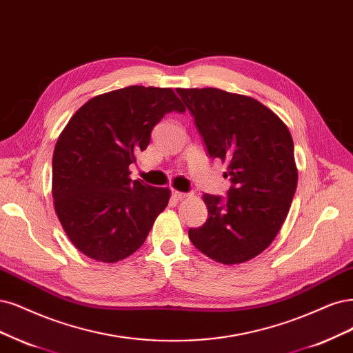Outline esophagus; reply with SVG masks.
Segmentation results:
<instances>
[{"mask_svg": "<svg viewBox=\"0 0 353 353\" xmlns=\"http://www.w3.org/2000/svg\"><path fill=\"white\" fill-rule=\"evenodd\" d=\"M172 197L175 199V200H184V199H187L188 197V192H182V191H176V190H172Z\"/></svg>", "mask_w": 353, "mask_h": 353, "instance_id": "esophagus-1", "label": "esophagus"}]
</instances>
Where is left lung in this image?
I'll return each instance as SVG.
<instances>
[{"mask_svg":"<svg viewBox=\"0 0 353 353\" xmlns=\"http://www.w3.org/2000/svg\"><path fill=\"white\" fill-rule=\"evenodd\" d=\"M210 157L228 162V196L204 194L208 221L190 228L197 250L222 264L263 252L288 216L298 184L292 136L269 108L221 89H176Z\"/></svg>","mask_w":353,"mask_h":353,"instance_id":"8db88e82","label":"left lung"}]
</instances>
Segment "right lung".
Segmentation results:
<instances>
[{
  "label": "right lung",
  "mask_w": 353,
  "mask_h": 353,
  "mask_svg": "<svg viewBox=\"0 0 353 353\" xmlns=\"http://www.w3.org/2000/svg\"><path fill=\"white\" fill-rule=\"evenodd\" d=\"M185 112L172 89L130 86L84 103L61 132L52 157V197L79 251L117 263L137 251L171 191L130 178L152 130L169 112Z\"/></svg>",
  "instance_id": "obj_1"
}]
</instances>
